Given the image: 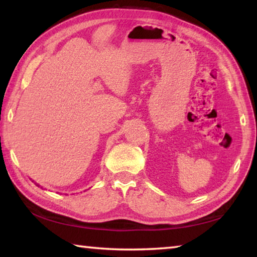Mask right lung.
<instances>
[{"instance_id":"right-lung-1","label":"right lung","mask_w":257,"mask_h":257,"mask_svg":"<svg viewBox=\"0 0 257 257\" xmlns=\"http://www.w3.org/2000/svg\"><path fill=\"white\" fill-rule=\"evenodd\" d=\"M37 186H38V185H37Z\"/></svg>"}]
</instances>
